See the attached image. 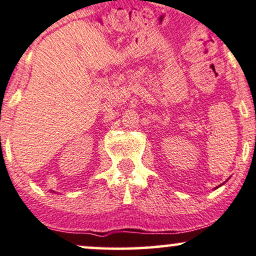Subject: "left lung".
<instances>
[{"instance_id":"obj_1","label":"left lung","mask_w":256,"mask_h":256,"mask_svg":"<svg viewBox=\"0 0 256 256\" xmlns=\"http://www.w3.org/2000/svg\"><path fill=\"white\" fill-rule=\"evenodd\" d=\"M215 189H216V188H215Z\"/></svg>"}]
</instances>
